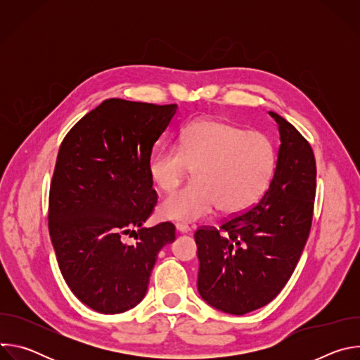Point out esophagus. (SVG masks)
Listing matches in <instances>:
<instances>
[{"label":"esophagus","mask_w":360,"mask_h":360,"mask_svg":"<svg viewBox=\"0 0 360 360\" xmlns=\"http://www.w3.org/2000/svg\"><path fill=\"white\" fill-rule=\"evenodd\" d=\"M175 228H176V231H178L179 233H188V232L191 231V228H189L186 224H181V222H178V224L175 225Z\"/></svg>","instance_id":"34e87169"}]
</instances>
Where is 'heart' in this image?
Instances as JSON below:
<instances>
[{
  "mask_svg": "<svg viewBox=\"0 0 360 360\" xmlns=\"http://www.w3.org/2000/svg\"><path fill=\"white\" fill-rule=\"evenodd\" d=\"M278 164L274 141L215 118L186 125L176 148H165L149 161V178L164 192L174 191L193 169V184L172 192L160 205L165 219L193 222L215 207L238 215L268 191Z\"/></svg>",
  "mask_w": 360,
  "mask_h": 360,
  "instance_id": "obj_1",
  "label": "heart"
}]
</instances>
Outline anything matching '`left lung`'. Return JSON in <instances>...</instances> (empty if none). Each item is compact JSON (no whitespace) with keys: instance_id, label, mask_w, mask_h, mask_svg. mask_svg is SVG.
<instances>
[{"instance_id":"8db88e82","label":"left lung","mask_w":360,"mask_h":360,"mask_svg":"<svg viewBox=\"0 0 360 360\" xmlns=\"http://www.w3.org/2000/svg\"><path fill=\"white\" fill-rule=\"evenodd\" d=\"M281 134L274 179L248 211L221 226H200L198 290L202 299L231 315L268 304L292 276L309 236L316 191L311 143L285 118L269 112Z\"/></svg>"}]
</instances>
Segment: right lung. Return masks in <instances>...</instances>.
<instances>
[{
  "label": "right lung",
  "mask_w": 360,
  "mask_h": 360,
  "mask_svg": "<svg viewBox=\"0 0 360 360\" xmlns=\"http://www.w3.org/2000/svg\"><path fill=\"white\" fill-rule=\"evenodd\" d=\"M178 105L105 99L65 135L49 188L48 228L72 293L99 314L132 309L175 226L143 228L157 205L149 178L153 143ZM134 236L135 244H127Z\"/></svg>",
  "instance_id": "1"
}]
</instances>
